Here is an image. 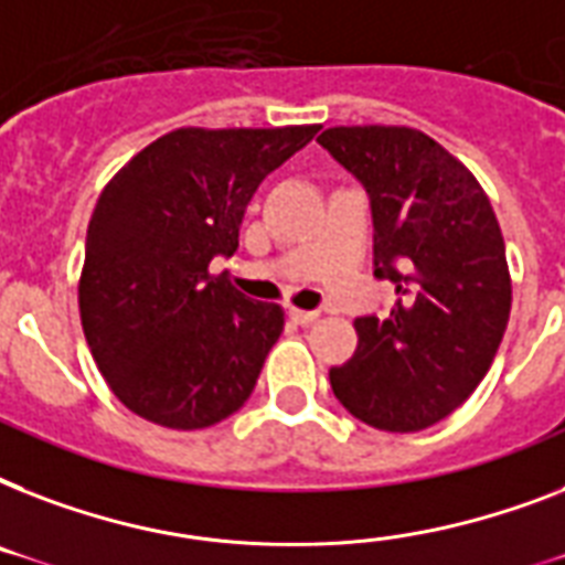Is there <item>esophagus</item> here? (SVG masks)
<instances>
[{
    "label": "esophagus",
    "instance_id": "esophagus-1",
    "mask_svg": "<svg viewBox=\"0 0 565 565\" xmlns=\"http://www.w3.org/2000/svg\"><path fill=\"white\" fill-rule=\"evenodd\" d=\"M290 319H292V322H299V326H310V322H317V319H319V310L290 308Z\"/></svg>",
    "mask_w": 565,
    "mask_h": 565
}]
</instances>
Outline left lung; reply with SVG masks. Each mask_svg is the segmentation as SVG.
<instances>
[{"label":"left lung","instance_id":"obj_1","mask_svg":"<svg viewBox=\"0 0 565 565\" xmlns=\"http://www.w3.org/2000/svg\"><path fill=\"white\" fill-rule=\"evenodd\" d=\"M370 193L375 278L395 284L386 317L354 319L358 352L328 372L345 411L377 430H422L475 393L510 319L499 220L472 172L404 126H340L317 137Z\"/></svg>","mask_w":565,"mask_h":565}]
</instances>
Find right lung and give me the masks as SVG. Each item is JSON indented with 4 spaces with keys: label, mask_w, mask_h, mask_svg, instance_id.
Masks as SVG:
<instances>
[{
    "label": "right lung",
    "mask_w": 565,
    "mask_h": 565,
    "mask_svg": "<svg viewBox=\"0 0 565 565\" xmlns=\"http://www.w3.org/2000/svg\"><path fill=\"white\" fill-rule=\"evenodd\" d=\"M319 126L179 128L102 190L78 281L93 361L128 411L175 430L228 419L284 331L278 305L246 299L213 257H231L260 181Z\"/></svg>",
    "instance_id": "obj_1"
}]
</instances>
